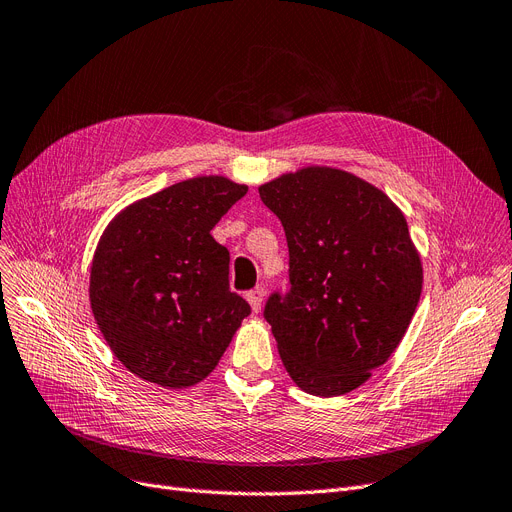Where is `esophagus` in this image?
<instances>
[{"label": "esophagus", "mask_w": 512, "mask_h": 512, "mask_svg": "<svg viewBox=\"0 0 512 512\" xmlns=\"http://www.w3.org/2000/svg\"><path fill=\"white\" fill-rule=\"evenodd\" d=\"M245 298H248V302H250V306H252V311L258 313V311L262 309L264 290H262V288H254V290H250L248 294H245Z\"/></svg>", "instance_id": "1"}]
</instances>
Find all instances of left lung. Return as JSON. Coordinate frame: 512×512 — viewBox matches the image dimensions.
<instances>
[{
    "label": "left lung",
    "mask_w": 512,
    "mask_h": 512,
    "mask_svg": "<svg viewBox=\"0 0 512 512\" xmlns=\"http://www.w3.org/2000/svg\"><path fill=\"white\" fill-rule=\"evenodd\" d=\"M283 224L290 292L264 319L302 391H355L399 346L422 292V264L401 210L349 172L304 168L258 189Z\"/></svg>",
    "instance_id": "obj_1"
}]
</instances>
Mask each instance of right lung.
Returning <instances> with one entry per match:
<instances>
[{"label":"right lung","instance_id":"obj_1","mask_svg":"<svg viewBox=\"0 0 512 512\" xmlns=\"http://www.w3.org/2000/svg\"><path fill=\"white\" fill-rule=\"evenodd\" d=\"M245 193L224 176L182 180L132 203L102 233L92 313L138 378L168 388L201 382L250 315L229 288V250L210 235Z\"/></svg>","mask_w":512,"mask_h":512}]
</instances>
